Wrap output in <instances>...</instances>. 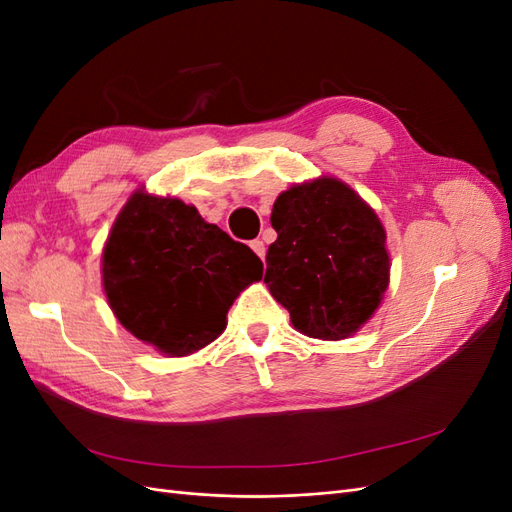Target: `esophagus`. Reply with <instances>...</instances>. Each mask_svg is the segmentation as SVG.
I'll use <instances>...</instances> for the list:
<instances>
[{"mask_svg":"<svg viewBox=\"0 0 512 512\" xmlns=\"http://www.w3.org/2000/svg\"><path fill=\"white\" fill-rule=\"evenodd\" d=\"M250 247H252V250L256 252V256H258V258L265 260V254H267V247H265V243H262L260 239H254V241L250 243Z\"/></svg>","mask_w":512,"mask_h":512,"instance_id":"obj_1","label":"esophagus"}]
</instances>
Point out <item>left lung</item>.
I'll return each instance as SVG.
<instances>
[{"label":"left lung","instance_id":"1","mask_svg":"<svg viewBox=\"0 0 512 512\" xmlns=\"http://www.w3.org/2000/svg\"><path fill=\"white\" fill-rule=\"evenodd\" d=\"M265 284L292 327L346 339L374 316L389 288L391 258L376 211L350 185L320 177L277 196Z\"/></svg>","mask_w":512,"mask_h":512}]
</instances>
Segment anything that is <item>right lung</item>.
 <instances>
[{
    "mask_svg": "<svg viewBox=\"0 0 512 512\" xmlns=\"http://www.w3.org/2000/svg\"><path fill=\"white\" fill-rule=\"evenodd\" d=\"M262 277L260 258L207 224L179 198L136 190L102 252V284L117 320L164 354L185 356L226 329L243 288Z\"/></svg>",
    "mask_w": 512,
    "mask_h": 512,
    "instance_id": "right-lung-1",
    "label": "right lung"
}]
</instances>
